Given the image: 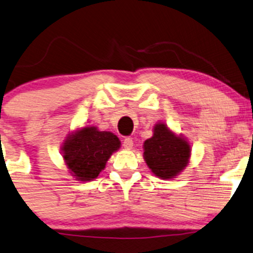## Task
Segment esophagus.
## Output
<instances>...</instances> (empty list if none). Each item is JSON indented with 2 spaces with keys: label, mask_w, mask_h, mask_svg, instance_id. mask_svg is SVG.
I'll use <instances>...</instances> for the list:
<instances>
[{
  "label": "esophagus",
  "mask_w": 253,
  "mask_h": 253,
  "mask_svg": "<svg viewBox=\"0 0 253 253\" xmlns=\"http://www.w3.org/2000/svg\"><path fill=\"white\" fill-rule=\"evenodd\" d=\"M124 147H125V149H132V147H133V139H132V138H129V137H127V138H125L124 139Z\"/></svg>",
  "instance_id": "1"
}]
</instances>
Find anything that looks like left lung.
<instances>
[{
  "label": "left lung",
  "mask_w": 253,
  "mask_h": 253,
  "mask_svg": "<svg viewBox=\"0 0 253 253\" xmlns=\"http://www.w3.org/2000/svg\"><path fill=\"white\" fill-rule=\"evenodd\" d=\"M144 160L154 174L172 179L189 164L190 144L162 122L154 126L153 137L144 142Z\"/></svg>",
  "instance_id": "left-lung-1"
}]
</instances>
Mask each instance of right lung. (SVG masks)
<instances>
[{
	"instance_id": "add662e5",
	"label": "right lung",
	"mask_w": 253,
	"mask_h": 253,
	"mask_svg": "<svg viewBox=\"0 0 253 253\" xmlns=\"http://www.w3.org/2000/svg\"><path fill=\"white\" fill-rule=\"evenodd\" d=\"M121 147V142L111 132L87 126L65 138L62 154L70 173L78 180L89 182L105 169L106 161Z\"/></svg>"
}]
</instances>
